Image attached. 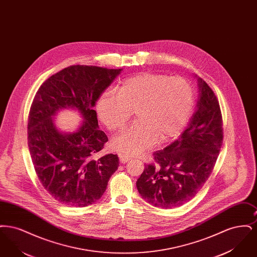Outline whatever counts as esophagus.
<instances>
[{
  "mask_svg": "<svg viewBox=\"0 0 257 257\" xmlns=\"http://www.w3.org/2000/svg\"><path fill=\"white\" fill-rule=\"evenodd\" d=\"M119 159H120V162L122 164H125V163H127L129 160L131 159V156H129L127 154H119Z\"/></svg>",
  "mask_w": 257,
  "mask_h": 257,
  "instance_id": "34e87169",
  "label": "esophagus"
}]
</instances>
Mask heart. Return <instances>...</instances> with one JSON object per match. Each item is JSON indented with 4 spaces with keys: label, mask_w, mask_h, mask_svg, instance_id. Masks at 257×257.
<instances>
[{
    "label": "heart",
    "mask_w": 257,
    "mask_h": 257,
    "mask_svg": "<svg viewBox=\"0 0 257 257\" xmlns=\"http://www.w3.org/2000/svg\"><path fill=\"white\" fill-rule=\"evenodd\" d=\"M195 89L183 77L142 73L126 79L116 92L105 91L96 103L98 116L110 132L122 130L136 111L137 121L112 140V147L141 153L160 140L181 134L195 107Z\"/></svg>",
    "instance_id": "b5f03b06"
}]
</instances>
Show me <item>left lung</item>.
<instances>
[{"mask_svg": "<svg viewBox=\"0 0 257 257\" xmlns=\"http://www.w3.org/2000/svg\"><path fill=\"white\" fill-rule=\"evenodd\" d=\"M199 95L190 125L180 138L153 153L137 181L147 202L167 209L191 200L207 181L215 167L223 139L220 104L212 88L197 79Z\"/></svg>", "mask_w": 257, "mask_h": 257, "instance_id": "obj_1", "label": "left lung"}]
</instances>
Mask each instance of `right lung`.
<instances>
[{"label":"right lung","mask_w":257,"mask_h":257,"mask_svg":"<svg viewBox=\"0 0 257 257\" xmlns=\"http://www.w3.org/2000/svg\"><path fill=\"white\" fill-rule=\"evenodd\" d=\"M121 69L71 65L52 75L38 88L28 119V147L39 181L61 204L85 207L103 196L117 155L98 158L108 137L98 129L92 107ZM75 106L84 122L73 135L57 131L51 116L57 110Z\"/></svg>","instance_id":"add662e5"}]
</instances>
